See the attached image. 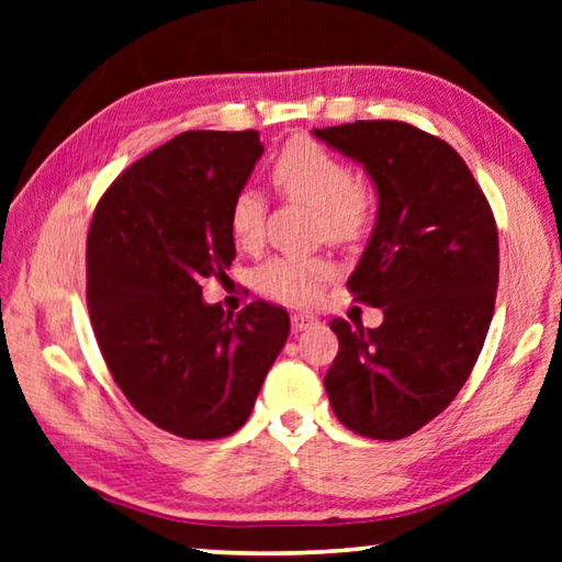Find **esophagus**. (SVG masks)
Listing matches in <instances>:
<instances>
[{
    "mask_svg": "<svg viewBox=\"0 0 562 562\" xmlns=\"http://www.w3.org/2000/svg\"><path fill=\"white\" fill-rule=\"evenodd\" d=\"M312 325H317V319L312 317V315H304V312H294V315H292V329L294 331L310 329Z\"/></svg>",
    "mask_w": 562,
    "mask_h": 562,
    "instance_id": "34e87169",
    "label": "esophagus"
}]
</instances>
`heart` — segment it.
I'll use <instances>...</instances> for the list:
<instances>
[{
  "label": "heart",
  "mask_w": 562,
  "mask_h": 562,
  "mask_svg": "<svg viewBox=\"0 0 562 562\" xmlns=\"http://www.w3.org/2000/svg\"><path fill=\"white\" fill-rule=\"evenodd\" d=\"M270 183L284 201L315 205V233L331 243L349 245L367 235L374 221V198L355 180L351 168L312 138H292L270 164ZM268 203L252 188L237 190L227 227L240 250L262 243ZM335 268L327 258H272L255 272V284L265 297L284 304H310Z\"/></svg>",
  "instance_id": "1"
}]
</instances>
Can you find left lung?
<instances>
[{"instance_id": "obj_1", "label": "left lung", "mask_w": 562, "mask_h": 562, "mask_svg": "<svg viewBox=\"0 0 562 562\" xmlns=\"http://www.w3.org/2000/svg\"><path fill=\"white\" fill-rule=\"evenodd\" d=\"M315 136L376 186L374 233L347 288L384 312L376 329L329 322L339 351L325 389L349 431L396 441L453 402L481 355L496 307V217L463 158L412 123L355 121Z\"/></svg>"}]
</instances>
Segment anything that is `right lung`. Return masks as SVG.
I'll return each instance as SVG.
<instances>
[{
  "mask_svg": "<svg viewBox=\"0 0 562 562\" xmlns=\"http://www.w3.org/2000/svg\"><path fill=\"white\" fill-rule=\"evenodd\" d=\"M262 156L258 131H186L113 180L87 237L91 327L113 382L180 439L235 434L290 335L262 300L203 302L235 260L227 211Z\"/></svg>",
  "mask_w": 562,
  "mask_h": 562,
  "instance_id": "obj_1",
  "label": "right lung"
}]
</instances>
